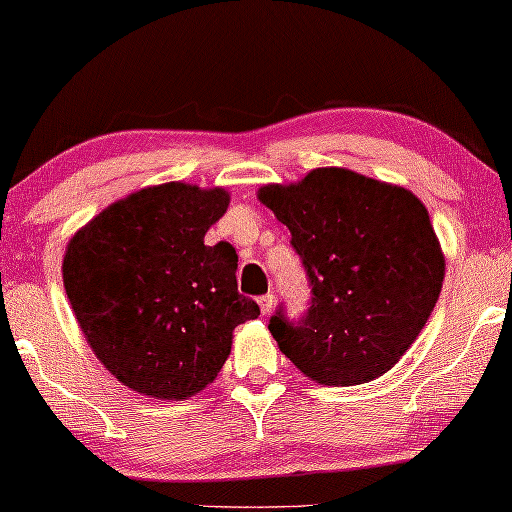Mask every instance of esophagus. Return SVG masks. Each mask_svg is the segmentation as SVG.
<instances>
[{
	"mask_svg": "<svg viewBox=\"0 0 512 512\" xmlns=\"http://www.w3.org/2000/svg\"><path fill=\"white\" fill-rule=\"evenodd\" d=\"M258 305H261L263 317H268V314H272V307H275V296H272V293H268V296H263L261 300H258Z\"/></svg>",
	"mask_w": 512,
	"mask_h": 512,
	"instance_id": "esophagus-1",
	"label": "esophagus"
}]
</instances>
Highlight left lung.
I'll return each instance as SVG.
<instances>
[{"label":"left lung","mask_w":512,"mask_h":512,"mask_svg":"<svg viewBox=\"0 0 512 512\" xmlns=\"http://www.w3.org/2000/svg\"><path fill=\"white\" fill-rule=\"evenodd\" d=\"M291 230L312 284L300 324L279 310L270 333L300 373L352 387L391 370L438 303L445 256L424 202L408 188L345 167L258 188Z\"/></svg>","instance_id":"1"}]
</instances>
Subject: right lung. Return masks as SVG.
<instances>
[{"mask_svg":"<svg viewBox=\"0 0 512 512\" xmlns=\"http://www.w3.org/2000/svg\"><path fill=\"white\" fill-rule=\"evenodd\" d=\"M226 188L146 186L79 228L62 282L90 349L118 382L160 401L200 394L226 363L235 326L256 319L237 293V254L205 235Z\"/></svg>","mask_w":512,"mask_h":512,"instance_id":"add662e5","label":"right lung"}]
</instances>
